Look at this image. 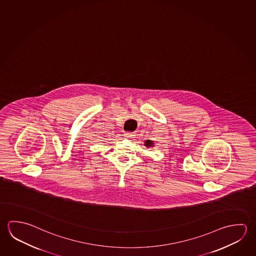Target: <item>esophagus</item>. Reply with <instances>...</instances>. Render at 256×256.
<instances>
[{"label": "esophagus", "mask_w": 256, "mask_h": 256, "mask_svg": "<svg viewBox=\"0 0 256 256\" xmlns=\"http://www.w3.org/2000/svg\"><path fill=\"white\" fill-rule=\"evenodd\" d=\"M124 136L128 138H133L134 136V132H125L124 133Z\"/></svg>", "instance_id": "esophagus-1"}]
</instances>
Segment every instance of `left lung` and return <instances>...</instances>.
Returning <instances> with one entry per match:
<instances>
[{"instance_id":"1","label":"left lung","mask_w":256,"mask_h":256,"mask_svg":"<svg viewBox=\"0 0 256 256\" xmlns=\"http://www.w3.org/2000/svg\"><path fill=\"white\" fill-rule=\"evenodd\" d=\"M152 146V141H150V140H148V141H146V146Z\"/></svg>"}]
</instances>
